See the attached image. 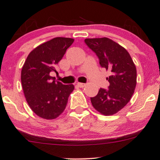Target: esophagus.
Masks as SVG:
<instances>
[{
	"mask_svg": "<svg viewBox=\"0 0 160 160\" xmlns=\"http://www.w3.org/2000/svg\"><path fill=\"white\" fill-rule=\"evenodd\" d=\"M77 86H78L79 88H84V87L86 86V84L83 83H77Z\"/></svg>",
	"mask_w": 160,
	"mask_h": 160,
	"instance_id": "esophagus-1",
	"label": "esophagus"
}]
</instances>
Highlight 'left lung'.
I'll return each mask as SVG.
<instances>
[{"label": "left lung", "instance_id": "left-lung-1", "mask_svg": "<svg viewBox=\"0 0 160 160\" xmlns=\"http://www.w3.org/2000/svg\"><path fill=\"white\" fill-rule=\"evenodd\" d=\"M88 47L96 53L103 68L110 72L108 89L101 88L90 98L93 107L104 115H113L131 100L137 83L135 63L126 49L108 38H86Z\"/></svg>", "mask_w": 160, "mask_h": 160}]
</instances>
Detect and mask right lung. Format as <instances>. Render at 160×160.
<instances>
[{
    "label": "right lung",
    "instance_id": "1",
    "mask_svg": "<svg viewBox=\"0 0 160 160\" xmlns=\"http://www.w3.org/2000/svg\"><path fill=\"white\" fill-rule=\"evenodd\" d=\"M73 42V38L57 37L42 43L28 54L22 67L21 80L25 99L42 118L59 117L74 90L72 84L64 85L50 76V72H56L55 67Z\"/></svg>",
    "mask_w": 160,
    "mask_h": 160
}]
</instances>
